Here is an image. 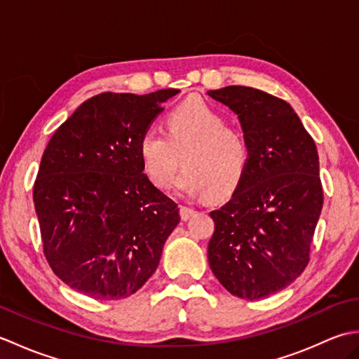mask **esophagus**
I'll return each instance as SVG.
<instances>
[{
    "label": "esophagus",
    "instance_id": "1",
    "mask_svg": "<svg viewBox=\"0 0 359 359\" xmlns=\"http://www.w3.org/2000/svg\"><path fill=\"white\" fill-rule=\"evenodd\" d=\"M196 215V210L194 208H191V207H180V216H182V219L184 220H188L189 217H193Z\"/></svg>",
    "mask_w": 359,
    "mask_h": 359
}]
</instances>
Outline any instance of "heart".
Segmentation results:
<instances>
[{
	"instance_id": "heart-1",
	"label": "heart",
	"mask_w": 359,
	"mask_h": 359,
	"mask_svg": "<svg viewBox=\"0 0 359 359\" xmlns=\"http://www.w3.org/2000/svg\"><path fill=\"white\" fill-rule=\"evenodd\" d=\"M168 134L151 126L139 142L143 170L158 188L171 185L180 162L185 170L175 191L212 197L230 194L239 185L250 160L248 144L238 129L202 100L184 102L168 114Z\"/></svg>"
}]
</instances>
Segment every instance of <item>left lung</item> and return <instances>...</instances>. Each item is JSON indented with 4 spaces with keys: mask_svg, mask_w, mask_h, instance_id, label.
<instances>
[{
    "mask_svg": "<svg viewBox=\"0 0 359 359\" xmlns=\"http://www.w3.org/2000/svg\"><path fill=\"white\" fill-rule=\"evenodd\" d=\"M208 95L238 116L250 151L231 199L210 212V269L231 294L262 299L292 284L309 264L324 202L318 149L278 97L247 86Z\"/></svg>",
    "mask_w": 359,
    "mask_h": 359,
    "instance_id": "1",
    "label": "left lung"
}]
</instances>
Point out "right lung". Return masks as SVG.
I'll list each match as a JSON object with an SVG mask.
<instances>
[{
	"instance_id": "right-lung-1",
	"label": "right lung",
	"mask_w": 359,
	"mask_h": 359,
	"mask_svg": "<svg viewBox=\"0 0 359 359\" xmlns=\"http://www.w3.org/2000/svg\"><path fill=\"white\" fill-rule=\"evenodd\" d=\"M103 93L81 103L46 147L34 187L44 255L94 299L135 293L156 271L177 203L143 172L140 137L179 94Z\"/></svg>"
}]
</instances>
